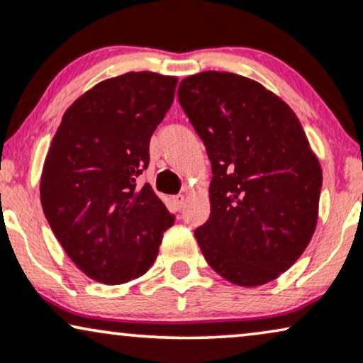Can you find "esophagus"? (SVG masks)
<instances>
[{
    "mask_svg": "<svg viewBox=\"0 0 363 363\" xmlns=\"http://www.w3.org/2000/svg\"><path fill=\"white\" fill-rule=\"evenodd\" d=\"M183 205H185V196L183 195L173 196V206H175V210L180 211L183 208Z\"/></svg>",
    "mask_w": 363,
    "mask_h": 363,
    "instance_id": "34e87169",
    "label": "esophagus"
}]
</instances>
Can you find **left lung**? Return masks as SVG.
Listing matches in <instances>:
<instances>
[{
	"label": "left lung",
	"mask_w": 363,
	"mask_h": 363,
	"mask_svg": "<svg viewBox=\"0 0 363 363\" xmlns=\"http://www.w3.org/2000/svg\"><path fill=\"white\" fill-rule=\"evenodd\" d=\"M178 101L213 173L210 218L195 230L205 260L235 285L275 280L317 227L322 168L302 125L260 83L227 72L185 78Z\"/></svg>",
	"instance_id": "obj_1"
}]
</instances>
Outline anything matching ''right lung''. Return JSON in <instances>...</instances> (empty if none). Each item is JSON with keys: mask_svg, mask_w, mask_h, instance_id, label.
<instances>
[{"mask_svg": "<svg viewBox=\"0 0 363 363\" xmlns=\"http://www.w3.org/2000/svg\"><path fill=\"white\" fill-rule=\"evenodd\" d=\"M177 83L152 72L105 79L68 108L51 141L41 206L72 262L101 284L147 274L175 222L136 178L148 168L150 138L170 110Z\"/></svg>", "mask_w": 363, "mask_h": 363, "instance_id": "1", "label": "right lung"}]
</instances>
